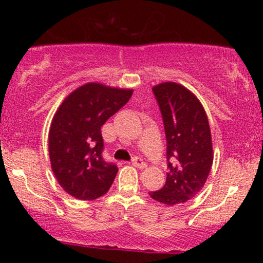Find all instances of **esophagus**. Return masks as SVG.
I'll return each instance as SVG.
<instances>
[{"label":"esophagus","instance_id":"obj_1","mask_svg":"<svg viewBox=\"0 0 263 263\" xmlns=\"http://www.w3.org/2000/svg\"><path fill=\"white\" fill-rule=\"evenodd\" d=\"M132 165H135V167H137V168H146L147 167L146 162H144L142 158H140V157H135V158L132 159Z\"/></svg>","mask_w":263,"mask_h":263}]
</instances>
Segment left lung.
<instances>
[{
	"mask_svg": "<svg viewBox=\"0 0 263 263\" xmlns=\"http://www.w3.org/2000/svg\"><path fill=\"white\" fill-rule=\"evenodd\" d=\"M152 91L164 125L168 173L165 185L149 195L167 205L185 203L203 188L213 164L209 121L197 96L183 85L162 83Z\"/></svg>",
	"mask_w": 263,
	"mask_h": 263,
	"instance_id": "obj_1",
	"label": "left lung"
}]
</instances>
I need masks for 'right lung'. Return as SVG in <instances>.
Masks as SVG:
<instances>
[{
    "instance_id": "1",
    "label": "right lung",
    "mask_w": 263,
    "mask_h": 263,
    "mask_svg": "<svg viewBox=\"0 0 263 263\" xmlns=\"http://www.w3.org/2000/svg\"><path fill=\"white\" fill-rule=\"evenodd\" d=\"M131 96L132 90L87 83L74 90L54 115L50 164L60 186L71 197L93 200L110 189L119 170L102 158L101 126Z\"/></svg>"
}]
</instances>
